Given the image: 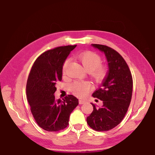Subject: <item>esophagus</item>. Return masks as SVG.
<instances>
[{
  "instance_id": "1",
  "label": "esophagus",
  "mask_w": 155,
  "mask_h": 155,
  "mask_svg": "<svg viewBox=\"0 0 155 155\" xmlns=\"http://www.w3.org/2000/svg\"><path fill=\"white\" fill-rule=\"evenodd\" d=\"M78 103H79V104H84V103H85V101H84V100H82V99H80V100H79V101H78Z\"/></svg>"
}]
</instances>
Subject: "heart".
<instances>
[{"label": "heart", "mask_w": 155, "mask_h": 155, "mask_svg": "<svg viewBox=\"0 0 155 155\" xmlns=\"http://www.w3.org/2000/svg\"><path fill=\"white\" fill-rule=\"evenodd\" d=\"M77 58L95 81L103 80L107 74V69L101 65L102 60L98 54L93 52H85L77 55ZM69 59L65 60L62 70L64 72L69 63ZM90 83L87 81H77L72 84L71 90L78 97H84L89 91Z\"/></svg>", "instance_id": "heart-1"}]
</instances>
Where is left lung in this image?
Returning a JSON list of instances; mask_svg holds the SVG:
<instances>
[{"label": "left lung", "mask_w": 155, "mask_h": 155, "mask_svg": "<svg viewBox=\"0 0 155 155\" xmlns=\"http://www.w3.org/2000/svg\"><path fill=\"white\" fill-rule=\"evenodd\" d=\"M103 52L108 62V72L93 97L103 101L102 107H93L87 118L88 124L97 131H107L117 127L126 114L133 93V78L126 61L114 49L105 45L92 44Z\"/></svg>", "instance_id": "obj_1"}]
</instances>
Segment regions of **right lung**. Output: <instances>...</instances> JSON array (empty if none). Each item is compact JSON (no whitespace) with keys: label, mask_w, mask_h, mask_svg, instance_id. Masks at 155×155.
Returning a JSON list of instances; mask_svg holds the SVG:
<instances>
[{"label":"right lung","mask_w":155,"mask_h":155,"mask_svg":"<svg viewBox=\"0 0 155 155\" xmlns=\"http://www.w3.org/2000/svg\"><path fill=\"white\" fill-rule=\"evenodd\" d=\"M77 45H68L48 50L37 58L31 68L27 83V97L31 113L42 129L54 132L68 125L70 115L78 100L70 94L57 100L56 84L62 80V67Z\"/></svg>","instance_id":"add662e5"}]
</instances>
